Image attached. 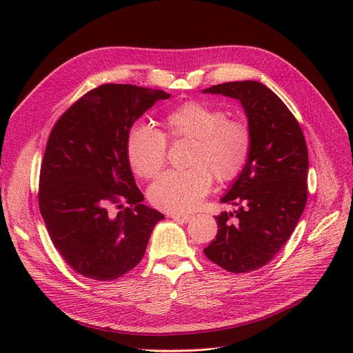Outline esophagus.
Here are the masks:
<instances>
[{
  "label": "esophagus",
  "instance_id": "esophagus-1",
  "mask_svg": "<svg viewBox=\"0 0 353 353\" xmlns=\"http://www.w3.org/2000/svg\"><path fill=\"white\" fill-rule=\"evenodd\" d=\"M170 217L177 221H181V223H188V221H190L193 219V216L189 213H172Z\"/></svg>",
  "mask_w": 353,
  "mask_h": 353
}]
</instances>
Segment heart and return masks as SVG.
Instances as JSON below:
<instances>
[{
  "mask_svg": "<svg viewBox=\"0 0 353 353\" xmlns=\"http://www.w3.org/2000/svg\"><path fill=\"white\" fill-rule=\"evenodd\" d=\"M164 134L137 124L130 128L125 154L132 170L143 179H154L163 170L167 141L192 140L186 164L181 172H167L148 189V199L165 212L183 213L196 209L213 183H226L245 170L252 152L249 127L228 119L225 110L189 100L172 108L163 119Z\"/></svg>",
  "mask_w": 353,
  "mask_h": 353,
  "instance_id": "1",
  "label": "heart"
}]
</instances>
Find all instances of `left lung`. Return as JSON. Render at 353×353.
<instances>
[{"label":"left lung","mask_w":353,"mask_h":353,"mask_svg":"<svg viewBox=\"0 0 353 353\" xmlns=\"http://www.w3.org/2000/svg\"><path fill=\"white\" fill-rule=\"evenodd\" d=\"M242 104L252 136L245 170L221 197L234 212L216 217L217 234L203 250L232 273L268 265L293 233L307 200V147L286 104L259 81H232L203 90Z\"/></svg>","instance_id":"left-lung-1"}]
</instances>
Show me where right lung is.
I'll return each mask as SVG.
<instances>
[{
	"instance_id": "right-lung-1",
	"label": "right lung",
	"mask_w": 353,
	"mask_h": 353,
	"mask_svg": "<svg viewBox=\"0 0 353 353\" xmlns=\"http://www.w3.org/2000/svg\"><path fill=\"white\" fill-rule=\"evenodd\" d=\"M167 99L163 90L103 84L51 130L40 172V212L54 248L88 279L114 281L136 268L164 219L141 203L125 140L134 121Z\"/></svg>"
}]
</instances>
